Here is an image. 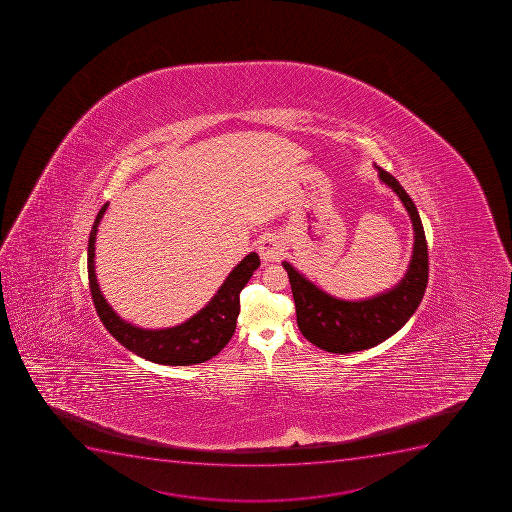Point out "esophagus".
Listing matches in <instances>:
<instances>
[{
	"label": "esophagus",
	"instance_id": "esophagus-1",
	"mask_svg": "<svg viewBox=\"0 0 512 512\" xmlns=\"http://www.w3.org/2000/svg\"><path fill=\"white\" fill-rule=\"evenodd\" d=\"M259 255L264 262L279 260L284 255V242L272 233L265 235V237L260 238Z\"/></svg>",
	"mask_w": 512,
	"mask_h": 512
}]
</instances>
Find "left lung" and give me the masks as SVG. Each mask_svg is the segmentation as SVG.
Listing matches in <instances>:
<instances>
[{
  "instance_id": "left-lung-1",
  "label": "left lung",
  "mask_w": 512,
  "mask_h": 512,
  "mask_svg": "<svg viewBox=\"0 0 512 512\" xmlns=\"http://www.w3.org/2000/svg\"><path fill=\"white\" fill-rule=\"evenodd\" d=\"M375 168L380 182L392 188L404 203L414 227L412 259L399 284L370 299L350 302L320 290L289 262L282 264L289 274L300 332L319 349L332 354L370 349L402 329L422 302L429 279V253L419 212L397 178L384 168Z\"/></svg>"
}]
</instances>
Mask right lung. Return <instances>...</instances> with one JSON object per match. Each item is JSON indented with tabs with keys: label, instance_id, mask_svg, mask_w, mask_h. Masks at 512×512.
<instances>
[{
	"label": "right lung",
	"instance_id": "right-lung-1",
	"mask_svg": "<svg viewBox=\"0 0 512 512\" xmlns=\"http://www.w3.org/2000/svg\"><path fill=\"white\" fill-rule=\"evenodd\" d=\"M107 208L108 203L100 208L88 238V280L93 304L102 324L125 349L155 364H202L205 360L215 357L228 344V340L232 339L240 314V292L247 285L253 272L259 269V255L255 252L248 253L247 257L228 274L210 302L183 324L168 329H142L125 322L117 315L103 297L97 282L95 242L98 225Z\"/></svg>",
	"mask_w": 512,
	"mask_h": 512
}]
</instances>
